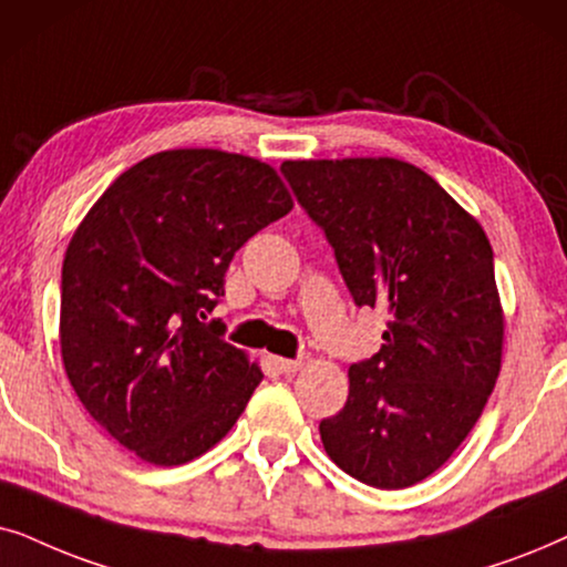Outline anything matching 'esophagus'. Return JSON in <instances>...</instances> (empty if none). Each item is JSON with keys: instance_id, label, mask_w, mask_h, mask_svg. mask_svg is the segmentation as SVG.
Here are the masks:
<instances>
[{"instance_id": "1", "label": "esophagus", "mask_w": 567, "mask_h": 567, "mask_svg": "<svg viewBox=\"0 0 567 567\" xmlns=\"http://www.w3.org/2000/svg\"><path fill=\"white\" fill-rule=\"evenodd\" d=\"M271 365L277 368L279 373H296L303 365V360H290V358H271Z\"/></svg>"}]
</instances>
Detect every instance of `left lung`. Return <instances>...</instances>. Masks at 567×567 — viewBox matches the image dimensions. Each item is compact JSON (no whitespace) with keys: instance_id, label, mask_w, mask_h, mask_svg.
<instances>
[{"instance_id":"8db88e82","label":"left lung","mask_w":567,"mask_h":567,"mask_svg":"<svg viewBox=\"0 0 567 567\" xmlns=\"http://www.w3.org/2000/svg\"><path fill=\"white\" fill-rule=\"evenodd\" d=\"M321 225L354 303L389 329L350 368V394L321 420V443L350 477L412 487L454 456L493 394L505 316L493 246L446 188L396 157L285 161Z\"/></svg>"}]
</instances>
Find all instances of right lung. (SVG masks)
Segmentation results:
<instances>
[{
    "instance_id": "right-lung-1",
    "label": "right lung",
    "mask_w": 567,
    "mask_h": 567,
    "mask_svg": "<svg viewBox=\"0 0 567 567\" xmlns=\"http://www.w3.org/2000/svg\"><path fill=\"white\" fill-rule=\"evenodd\" d=\"M290 209L271 165L181 147L134 163L82 217L62 267V362L90 417L142 462H192L246 410L259 362L202 319L238 248Z\"/></svg>"
}]
</instances>
